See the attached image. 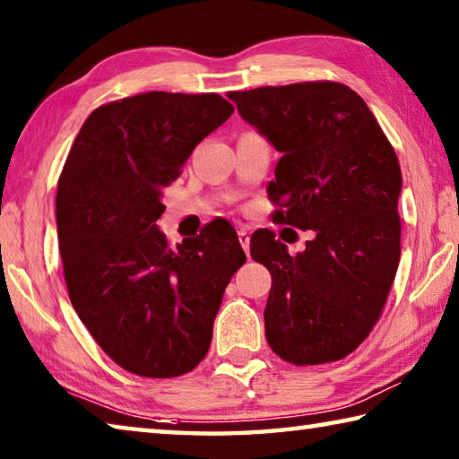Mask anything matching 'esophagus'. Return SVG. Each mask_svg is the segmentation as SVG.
<instances>
[{
  "mask_svg": "<svg viewBox=\"0 0 459 459\" xmlns=\"http://www.w3.org/2000/svg\"><path fill=\"white\" fill-rule=\"evenodd\" d=\"M238 243H240V247H243V251L248 255V245H251V237H248V232H247V229H240L238 232Z\"/></svg>",
  "mask_w": 459,
  "mask_h": 459,
  "instance_id": "34e87169",
  "label": "esophagus"
}]
</instances>
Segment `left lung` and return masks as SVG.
<instances>
[{"mask_svg": "<svg viewBox=\"0 0 459 459\" xmlns=\"http://www.w3.org/2000/svg\"><path fill=\"white\" fill-rule=\"evenodd\" d=\"M240 117L281 153L273 221L314 230L291 257L273 230L251 237L271 273L265 336L304 367L340 360L377 324L401 259L397 153L360 95L340 82L229 92Z\"/></svg>", "mask_w": 459, "mask_h": 459, "instance_id": "8db88e82", "label": "left lung"}]
</instances>
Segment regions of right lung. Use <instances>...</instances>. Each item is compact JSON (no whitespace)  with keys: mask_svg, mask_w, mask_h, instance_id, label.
I'll use <instances>...</instances> for the list:
<instances>
[{"mask_svg":"<svg viewBox=\"0 0 459 459\" xmlns=\"http://www.w3.org/2000/svg\"><path fill=\"white\" fill-rule=\"evenodd\" d=\"M232 105L216 92L152 91L92 111L58 180L56 224L74 312L129 372L180 377L198 367L230 277L247 261L224 219L169 247L164 188Z\"/></svg>","mask_w":459,"mask_h":459,"instance_id":"1","label":"right lung"}]
</instances>
